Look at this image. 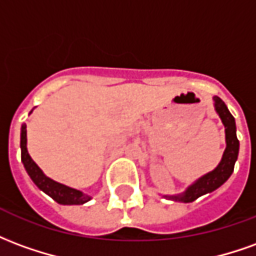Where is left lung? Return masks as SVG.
Wrapping results in <instances>:
<instances>
[{"label":"left lung","instance_id":"left-lung-1","mask_svg":"<svg viewBox=\"0 0 256 256\" xmlns=\"http://www.w3.org/2000/svg\"><path fill=\"white\" fill-rule=\"evenodd\" d=\"M212 101H214L215 112L218 114V116L220 118V120L225 126L226 148L224 150L222 159H220L218 166L215 167L212 172H207V174H204L203 177L198 178L182 193L163 194V198H170L172 202L192 203L200 196L214 192L215 189H218L220 185H224L232 176L233 168H234V163L237 160V156H238V148H240V142H238L236 136V122H234V118L229 112L225 102L220 100L218 96H214Z\"/></svg>","mask_w":256,"mask_h":256}]
</instances>
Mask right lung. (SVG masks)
<instances>
[{
    "mask_svg": "<svg viewBox=\"0 0 256 256\" xmlns=\"http://www.w3.org/2000/svg\"><path fill=\"white\" fill-rule=\"evenodd\" d=\"M31 112H32V110H31ZM20 150H22V162L24 164L27 174L32 180V182L36 184L42 192L46 193L48 196H50L54 202H58V204H63V206H79V204L88 203L92 198V196L88 193L67 186L64 184L58 182V181L45 176V172H42L36 162L31 159L30 154L27 150V126H26V123L22 124V130H20Z\"/></svg>",
    "mask_w": 256,
    "mask_h": 256,
    "instance_id": "obj_1",
    "label": "right lung"
}]
</instances>
